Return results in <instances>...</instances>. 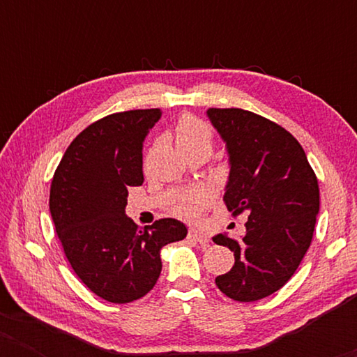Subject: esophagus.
Returning a JSON list of instances; mask_svg holds the SVG:
<instances>
[{
	"mask_svg": "<svg viewBox=\"0 0 357 357\" xmlns=\"http://www.w3.org/2000/svg\"><path fill=\"white\" fill-rule=\"evenodd\" d=\"M188 237L193 238L195 242L202 243V245H209V238H208L206 234H203V232H199V231H190Z\"/></svg>",
	"mask_w": 357,
	"mask_h": 357,
	"instance_id": "1",
	"label": "esophagus"
}]
</instances>
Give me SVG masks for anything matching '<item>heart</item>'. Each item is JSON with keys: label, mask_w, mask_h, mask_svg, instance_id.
I'll return each mask as SVG.
<instances>
[{"label": "heart", "mask_w": 357, "mask_h": 357, "mask_svg": "<svg viewBox=\"0 0 357 357\" xmlns=\"http://www.w3.org/2000/svg\"><path fill=\"white\" fill-rule=\"evenodd\" d=\"M175 141L182 149V153L193 148H209L213 144V133L209 126L193 115H185L180 119L177 128H175ZM209 202L208 190H193L185 193L183 197L175 203V211L180 216H193Z\"/></svg>", "instance_id": "b5f03b06"}]
</instances>
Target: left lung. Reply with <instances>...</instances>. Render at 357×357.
<instances>
[{"mask_svg": "<svg viewBox=\"0 0 357 357\" xmlns=\"http://www.w3.org/2000/svg\"><path fill=\"white\" fill-rule=\"evenodd\" d=\"M206 115L229 155L224 202L234 216H248L241 238L213 237L236 258L216 286L234 301H260L291 280L309 250L319 182L299 141L275 121L242 109H208Z\"/></svg>", "mask_w": 357, "mask_h": 357, "instance_id": "8db88e82", "label": "left lung"}]
</instances>
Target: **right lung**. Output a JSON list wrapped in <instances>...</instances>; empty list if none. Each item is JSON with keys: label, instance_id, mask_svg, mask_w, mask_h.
<instances>
[{"label": "right lung", "instance_id": "add662e5", "mask_svg": "<svg viewBox=\"0 0 357 357\" xmlns=\"http://www.w3.org/2000/svg\"><path fill=\"white\" fill-rule=\"evenodd\" d=\"M160 109L128 110L94 121L68 146L50 187L58 238L77 278L102 299L126 304L159 280L160 248L187 237L165 218L139 229L125 214L128 188L143 177V143Z\"/></svg>", "mask_w": 357, "mask_h": 357}]
</instances>
